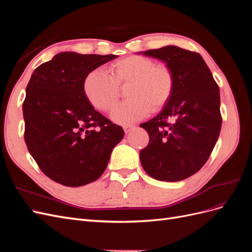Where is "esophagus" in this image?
<instances>
[{
	"mask_svg": "<svg viewBox=\"0 0 252 252\" xmlns=\"http://www.w3.org/2000/svg\"><path fill=\"white\" fill-rule=\"evenodd\" d=\"M134 127L135 126H133V125H125L124 126V131H125V133H129L130 132L132 129H134Z\"/></svg>",
	"mask_w": 252,
	"mask_h": 252,
	"instance_id": "34e87169",
	"label": "esophagus"
}]
</instances>
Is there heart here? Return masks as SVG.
I'll use <instances>...</instances> for the list:
<instances>
[{"label": "heart", "instance_id": "obj_1", "mask_svg": "<svg viewBox=\"0 0 252 252\" xmlns=\"http://www.w3.org/2000/svg\"><path fill=\"white\" fill-rule=\"evenodd\" d=\"M128 83L126 95L129 98L111 111V119L118 124H130L144 119L150 110H161L171 97L174 78L165 64L129 56L113 63L110 74L101 68L90 71L84 80L83 90L94 108L108 111L118 98L119 85Z\"/></svg>", "mask_w": 252, "mask_h": 252}]
</instances>
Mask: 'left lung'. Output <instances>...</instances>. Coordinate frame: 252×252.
Segmentation results:
<instances>
[{
	"label": "left lung",
	"instance_id": "left-lung-1",
	"mask_svg": "<svg viewBox=\"0 0 252 252\" xmlns=\"http://www.w3.org/2000/svg\"><path fill=\"white\" fill-rule=\"evenodd\" d=\"M138 53L163 61L174 78L168 103L140 125L149 134V144L140 151L141 164L158 181L185 180L207 162L219 139V86L199 53L173 45Z\"/></svg>",
	"mask_w": 252,
	"mask_h": 252
}]
</instances>
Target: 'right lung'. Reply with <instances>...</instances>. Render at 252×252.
<instances>
[{
	"mask_svg": "<svg viewBox=\"0 0 252 252\" xmlns=\"http://www.w3.org/2000/svg\"><path fill=\"white\" fill-rule=\"evenodd\" d=\"M118 58L60 52L32 74L23 103L24 139L52 181L79 187L101 177L123 128L96 111L84 94L86 75Z\"/></svg>",
	"mask_w": 252,
	"mask_h": 252,
	"instance_id": "1",
	"label": "right lung"
}]
</instances>
